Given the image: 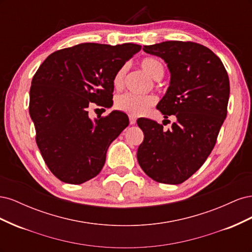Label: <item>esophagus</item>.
Listing matches in <instances>:
<instances>
[{"instance_id": "esophagus-1", "label": "esophagus", "mask_w": 252, "mask_h": 252, "mask_svg": "<svg viewBox=\"0 0 252 252\" xmlns=\"http://www.w3.org/2000/svg\"><path fill=\"white\" fill-rule=\"evenodd\" d=\"M129 121H130V124H131V125H134V124L136 123V119H135V117H133V116L129 117Z\"/></svg>"}]
</instances>
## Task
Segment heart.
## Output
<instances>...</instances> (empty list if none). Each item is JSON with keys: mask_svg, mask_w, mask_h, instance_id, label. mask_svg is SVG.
Instances as JSON below:
<instances>
[{"mask_svg": "<svg viewBox=\"0 0 252 252\" xmlns=\"http://www.w3.org/2000/svg\"><path fill=\"white\" fill-rule=\"evenodd\" d=\"M141 66L152 79L159 80L164 75V65L156 58H145L141 61ZM127 66L120 67L113 77V84L116 87H121L124 82ZM158 98L154 94L140 95L133 94H123L116 98V107L130 116H141L147 112L149 108L156 105Z\"/></svg>", "mask_w": 252, "mask_h": 252, "instance_id": "heart-1", "label": "heart"}]
</instances>
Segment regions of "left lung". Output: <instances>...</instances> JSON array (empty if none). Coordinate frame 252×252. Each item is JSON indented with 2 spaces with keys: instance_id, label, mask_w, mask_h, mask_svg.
Instances as JSON below:
<instances>
[{
  "instance_id": "obj_1",
  "label": "left lung",
  "mask_w": 252,
  "mask_h": 252,
  "mask_svg": "<svg viewBox=\"0 0 252 252\" xmlns=\"http://www.w3.org/2000/svg\"><path fill=\"white\" fill-rule=\"evenodd\" d=\"M143 50L168 67L169 87L157 108L175 122L164 130L156 121H136L144 132L136 157L149 178L178 185L199 170L215 147L227 116L229 79L222 61L201 44L166 41Z\"/></svg>"
}]
</instances>
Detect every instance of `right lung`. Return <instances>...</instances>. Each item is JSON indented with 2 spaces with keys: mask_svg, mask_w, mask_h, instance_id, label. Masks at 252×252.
Masks as SVG:
<instances>
[{
  "mask_svg": "<svg viewBox=\"0 0 252 252\" xmlns=\"http://www.w3.org/2000/svg\"><path fill=\"white\" fill-rule=\"evenodd\" d=\"M140 50L132 43H83L51 53L35 72L29 114L37 147L60 181L82 184L102 170L109 145L129 119L113 110L93 121L87 109L93 103L111 107L114 74Z\"/></svg>",
  "mask_w": 252,
  "mask_h": 252,
  "instance_id": "add662e5",
  "label": "right lung"
}]
</instances>
